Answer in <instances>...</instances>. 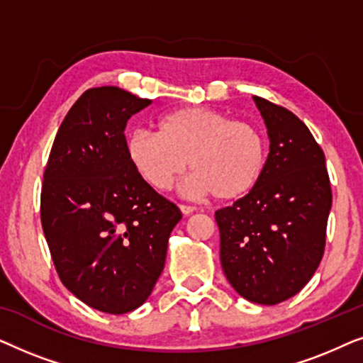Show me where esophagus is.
Returning a JSON list of instances; mask_svg holds the SVG:
<instances>
[{
	"mask_svg": "<svg viewBox=\"0 0 363 363\" xmlns=\"http://www.w3.org/2000/svg\"><path fill=\"white\" fill-rule=\"evenodd\" d=\"M180 210H182L183 215H191L193 211H196V208L191 206V205H180Z\"/></svg>",
	"mask_w": 363,
	"mask_h": 363,
	"instance_id": "1",
	"label": "esophagus"
}]
</instances>
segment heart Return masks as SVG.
Instances as JSON below:
<instances>
[{
	"instance_id": "obj_1",
	"label": "heart",
	"mask_w": 363,
	"mask_h": 363,
	"mask_svg": "<svg viewBox=\"0 0 363 363\" xmlns=\"http://www.w3.org/2000/svg\"><path fill=\"white\" fill-rule=\"evenodd\" d=\"M128 162L157 190H168L190 162V195L238 200L264 175L267 143L256 125L208 107H182L157 121V133L138 128L125 138Z\"/></svg>"
}]
</instances>
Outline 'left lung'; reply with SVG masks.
Segmentation results:
<instances>
[{"label": "left lung", "mask_w": 363, "mask_h": 363, "mask_svg": "<svg viewBox=\"0 0 363 363\" xmlns=\"http://www.w3.org/2000/svg\"><path fill=\"white\" fill-rule=\"evenodd\" d=\"M269 135L255 190L215 213L226 279L245 299L274 306L296 296L320 264L332 190L325 157L306 123L255 96Z\"/></svg>", "instance_id": "1"}]
</instances>
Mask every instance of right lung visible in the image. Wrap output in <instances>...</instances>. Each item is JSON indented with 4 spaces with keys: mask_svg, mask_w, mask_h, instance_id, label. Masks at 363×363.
Listing matches in <instances>:
<instances>
[{
    "mask_svg": "<svg viewBox=\"0 0 363 363\" xmlns=\"http://www.w3.org/2000/svg\"><path fill=\"white\" fill-rule=\"evenodd\" d=\"M150 104L113 86L89 89L59 127L44 170L41 223L57 274L107 314L148 299L182 220L125 153L127 121Z\"/></svg>",
    "mask_w": 363,
    "mask_h": 363,
    "instance_id": "right-lung-1",
    "label": "right lung"
}]
</instances>
